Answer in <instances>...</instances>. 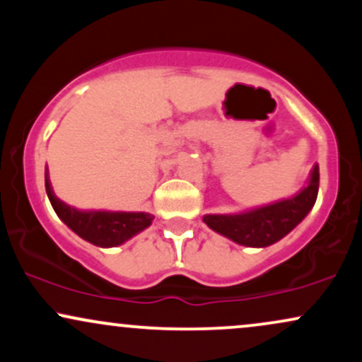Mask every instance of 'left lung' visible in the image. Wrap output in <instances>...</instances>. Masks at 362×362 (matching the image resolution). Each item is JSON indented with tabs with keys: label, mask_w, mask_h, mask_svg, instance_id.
I'll return each instance as SVG.
<instances>
[{
	"label": "left lung",
	"mask_w": 362,
	"mask_h": 362,
	"mask_svg": "<svg viewBox=\"0 0 362 362\" xmlns=\"http://www.w3.org/2000/svg\"><path fill=\"white\" fill-rule=\"evenodd\" d=\"M318 185L320 172L318 165H315L310 173L308 185L294 197L242 214H209L204 216V223L218 233L245 247H267L279 242L310 213L317 201Z\"/></svg>",
	"instance_id": "obj_1"
}]
</instances>
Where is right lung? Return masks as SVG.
<instances>
[{
	"label": "right lung",
	"mask_w": 362,
	"mask_h": 362,
	"mask_svg": "<svg viewBox=\"0 0 362 362\" xmlns=\"http://www.w3.org/2000/svg\"><path fill=\"white\" fill-rule=\"evenodd\" d=\"M45 192L56 214L86 242L98 247H115L151 224L155 216L148 213H109V211H78L61 202L45 175Z\"/></svg>",
	"instance_id": "add662e5"
}]
</instances>
